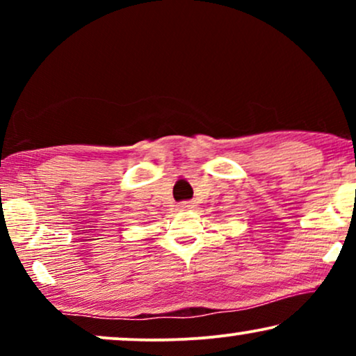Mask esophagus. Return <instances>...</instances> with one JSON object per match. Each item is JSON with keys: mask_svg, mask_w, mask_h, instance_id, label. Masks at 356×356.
<instances>
[{"mask_svg": "<svg viewBox=\"0 0 356 356\" xmlns=\"http://www.w3.org/2000/svg\"><path fill=\"white\" fill-rule=\"evenodd\" d=\"M178 211H191V209L196 207V202L194 201H183L178 204Z\"/></svg>", "mask_w": 356, "mask_h": 356, "instance_id": "1", "label": "esophagus"}]
</instances>
